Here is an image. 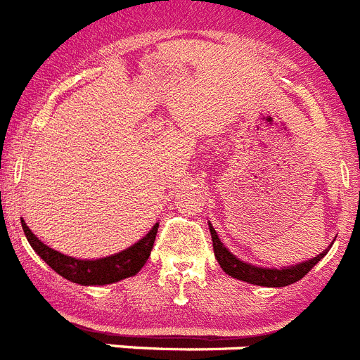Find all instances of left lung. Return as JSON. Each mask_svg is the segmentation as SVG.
<instances>
[{
  "mask_svg": "<svg viewBox=\"0 0 360 360\" xmlns=\"http://www.w3.org/2000/svg\"><path fill=\"white\" fill-rule=\"evenodd\" d=\"M208 229H210V236H212V245H214V256H216L219 267L225 271L229 276L241 280V282L252 283V285H262V288H285V285H291V283L298 282L302 278L309 273L311 269L319 264L320 259L328 255V247L326 250H322L319 256L315 258L306 259L302 264L291 265V267H258V265L247 264L243 259L238 258L236 255H232L231 250L223 245V241L219 240L217 232L214 231L212 223H208Z\"/></svg>",
  "mask_w": 360,
  "mask_h": 360,
  "instance_id": "obj_1",
  "label": "left lung"
}]
</instances>
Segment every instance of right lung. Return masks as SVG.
<instances>
[{
  "label": "right lung",
  "mask_w": 360,
  "mask_h": 360,
  "mask_svg": "<svg viewBox=\"0 0 360 360\" xmlns=\"http://www.w3.org/2000/svg\"><path fill=\"white\" fill-rule=\"evenodd\" d=\"M21 226H23L27 241L31 243L36 255L40 256L54 273H58L69 282L80 283V285H108V283L120 282L124 278L135 276L144 267L153 249L159 223H155L146 236L141 238L137 243L128 249L96 259H80L62 255L58 250L45 245L41 240H38L23 219H21Z\"/></svg>",
  "instance_id": "obj_1"
}]
</instances>
